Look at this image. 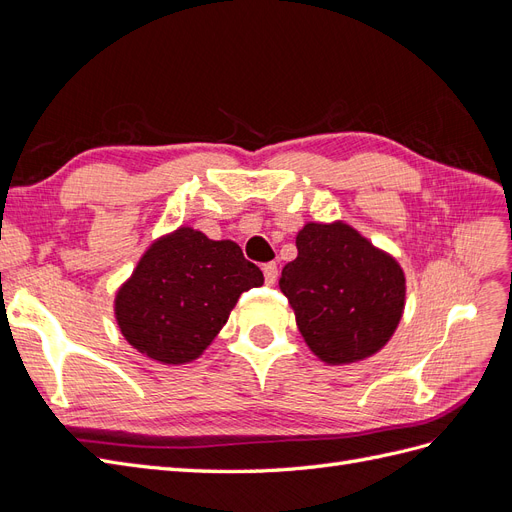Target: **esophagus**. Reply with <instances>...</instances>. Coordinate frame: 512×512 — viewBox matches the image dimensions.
I'll return each instance as SVG.
<instances>
[{"label": "esophagus", "instance_id": "1", "mask_svg": "<svg viewBox=\"0 0 512 512\" xmlns=\"http://www.w3.org/2000/svg\"><path fill=\"white\" fill-rule=\"evenodd\" d=\"M262 273H265L267 286H273L277 282V265H275V262H269V265L262 267Z\"/></svg>", "mask_w": 512, "mask_h": 512}]
</instances>
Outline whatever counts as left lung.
<instances>
[{"label": "left lung", "mask_w": 512, "mask_h": 512, "mask_svg": "<svg viewBox=\"0 0 512 512\" xmlns=\"http://www.w3.org/2000/svg\"><path fill=\"white\" fill-rule=\"evenodd\" d=\"M297 250L280 288L309 350L327 365H350L389 344L406 307L399 262L342 220L307 222Z\"/></svg>", "instance_id": "1"}]
</instances>
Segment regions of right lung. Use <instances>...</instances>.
<instances>
[{
	"label": "right lung",
	"instance_id": "1",
	"mask_svg": "<svg viewBox=\"0 0 512 512\" xmlns=\"http://www.w3.org/2000/svg\"><path fill=\"white\" fill-rule=\"evenodd\" d=\"M265 284L241 247L192 226L153 241L115 294L126 342L162 365L196 361L226 324L245 290Z\"/></svg>",
	"mask_w": 512,
	"mask_h": 512
}]
</instances>
